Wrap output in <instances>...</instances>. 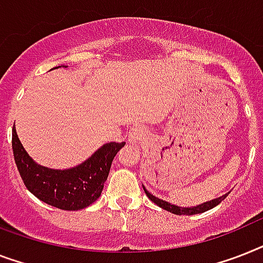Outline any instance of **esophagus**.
Wrapping results in <instances>:
<instances>
[{"label": "esophagus", "instance_id": "1", "mask_svg": "<svg viewBox=\"0 0 263 263\" xmlns=\"http://www.w3.org/2000/svg\"><path fill=\"white\" fill-rule=\"evenodd\" d=\"M144 128L142 125H134L131 127L129 132H128V142L131 143V144H136L144 138Z\"/></svg>", "mask_w": 263, "mask_h": 263}]
</instances>
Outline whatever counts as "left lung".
<instances>
[{"instance_id": "obj_1", "label": "left lung", "mask_w": 263, "mask_h": 263, "mask_svg": "<svg viewBox=\"0 0 263 263\" xmlns=\"http://www.w3.org/2000/svg\"><path fill=\"white\" fill-rule=\"evenodd\" d=\"M143 189H144V192H146L147 197L150 198L151 201L155 202L158 206H161V208L166 209V211H168V212L174 213V215H196V213H202L205 212V211H209V209L215 208L216 205H219L221 201H223L224 198L227 197V194H223L221 197H217V198H213V200H211V201H206V202H202V204H200V205H196V206H178V205H174V204H172V202L168 201H165V200H162V198H158L155 197L154 194H151L150 192L147 191L146 187H144V185H143Z\"/></svg>"}]
</instances>
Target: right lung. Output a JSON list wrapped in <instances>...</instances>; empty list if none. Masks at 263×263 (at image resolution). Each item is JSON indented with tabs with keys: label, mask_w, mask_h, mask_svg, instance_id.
<instances>
[{
	"label": "right lung",
	"mask_w": 263,
	"mask_h": 263,
	"mask_svg": "<svg viewBox=\"0 0 263 263\" xmlns=\"http://www.w3.org/2000/svg\"><path fill=\"white\" fill-rule=\"evenodd\" d=\"M124 144L106 143L81 165L59 170L36 163L21 144L16 128L12 132L14 162L27 189L48 205L63 211L86 208L101 196L113 158Z\"/></svg>",
	"instance_id": "1"
}]
</instances>
